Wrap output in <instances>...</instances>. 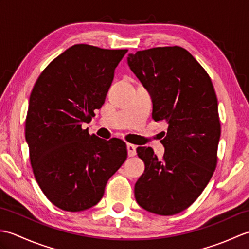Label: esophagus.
<instances>
[{
	"instance_id": "1",
	"label": "esophagus",
	"mask_w": 249,
	"mask_h": 249,
	"mask_svg": "<svg viewBox=\"0 0 249 249\" xmlns=\"http://www.w3.org/2000/svg\"><path fill=\"white\" fill-rule=\"evenodd\" d=\"M126 147H127V154H128L129 157H133V156L136 155V149H137L136 145L127 143V145H126Z\"/></svg>"
}]
</instances>
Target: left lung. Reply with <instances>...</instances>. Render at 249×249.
Listing matches in <instances>:
<instances>
[{
  "instance_id": "1",
  "label": "left lung",
  "mask_w": 249,
  "mask_h": 249,
  "mask_svg": "<svg viewBox=\"0 0 249 249\" xmlns=\"http://www.w3.org/2000/svg\"><path fill=\"white\" fill-rule=\"evenodd\" d=\"M127 64L151 95L153 119L168 124L161 160L151 147L137 149L145 168L135 184L136 201L147 212L178 214L195 202L216 168L220 123L212 81L178 46L129 53Z\"/></svg>"
}]
</instances>
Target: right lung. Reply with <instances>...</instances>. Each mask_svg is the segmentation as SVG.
Listing matches in <instances>:
<instances>
[{"instance_id":"obj_1","label":"right lung","mask_w":249,"mask_h":249,"mask_svg":"<svg viewBox=\"0 0 249 249\" xmlns=\"http://www.w3.org/2000/svg\"><path fill=\"white\" fill-rule=\"evenodd\" d=\"M126 52L73 45L45 68L32 89L25 121L31 165L40 189L61 210L80 212L97 204L127 157L125 142L82 129L105 103Z\"/></svg>"}]
</instances>
